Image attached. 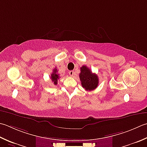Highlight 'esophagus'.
<instances>
[{
    "label": "esophagus",
    "mask_w": 147,
    "mask_h": 147,
    "mask_svg": "<svg viewBox=\"0 0 147 147\" xmlns=\"http://www.w3.org/2000/svg\"><path fill=\"white\" fill-rule=\"evenodd\" d=\"M69 75H70L71 76H73L74 73L73 71H70L69 72Z\"/></svg>",
    "instance_id": "esophagus-1"
}]
</instances>
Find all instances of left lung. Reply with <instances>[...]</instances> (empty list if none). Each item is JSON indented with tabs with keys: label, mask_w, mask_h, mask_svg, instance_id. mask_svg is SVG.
<instances>
[{
	"label": "left lung",
	"mask_w": 147,
	"mask_h": 147,
	"mask_svg": "<svg viewBox=\"0 0 147 147\" xmlns=\"http://www.w3.org/2000/svg\"><path fill=\"white\" fill-rule=\"evenodd\" d=\"M80 79L83 88L87 91L96 89L99 84V79L97 74L92 73L90 69L86 65H83L80 68Z\"/></svg>",
	"instance_id": "obj_1"
}]
</instances>
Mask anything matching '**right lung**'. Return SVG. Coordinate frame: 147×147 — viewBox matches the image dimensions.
<instances>
[{"label": "right lung", "mask_w": 147, "mask_h": 147, "mask_svg": "<svg viewBox=\"0 0 147 147\" xmlns=\"http://www.w3.org/2000/svg\"><path fill=\"white\" fill-rule=\"evenodd\" d=\"M57 69L56 68L53 69V73L51 74V80L54 83V85H57V82H58V80L59 79V74H57Z\"/></svg>", "instance_id": "1"}]
</instances>
